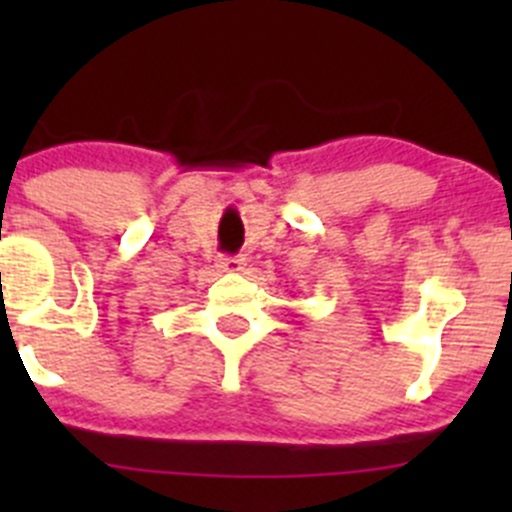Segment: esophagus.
<instances>
[{
    "instance_id": "34e87169",
    "label": "esophagus",
    "mask_w": 512,
    "mask_h": 512,
    "mask_svg": "<svg viewBox=\"0 0 512 512\" xmlns=\"http://www.w3.org/2000/svg\"><path fill=\"white\" fill-rule=\"evenodd\" d=\"M218 267L223 272H242L245 270V257H230V255H223L218 260Z\"/></svg>"
}]
</instances>
